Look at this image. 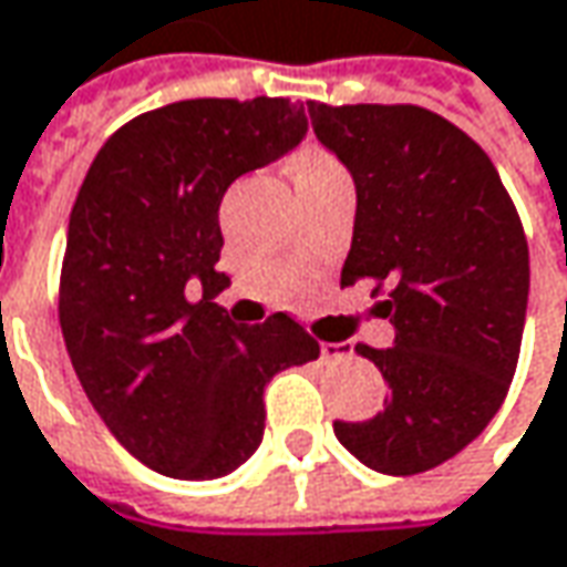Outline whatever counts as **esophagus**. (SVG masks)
<instances>
[{"label":"esophagus","mask_w":567,"mask_h":567,"mask_svg":"<svg viewBox=\"0 0 567 567\" xmlns=\"http://www.w3.org/2000/svg\"><path fill=\"white\" fill-rule=\"evenodd\" d=\"M321 357L324 360H350L353 357V347L347 343V340H340V343H328V340H321Z\"/></svg>","instance_id":"1"}]
</instances>
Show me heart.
<instances>
[{
    "label": "heart",
    "instance_id": "1",
    "mask_svg": "<svg viewBox=\"0 0 567 567\" xmlns=\"http://www.w3.org/2000/svg\"><path fill=\"white\" fill-rule=\"evenodd\" d=\"M343 173V166L331 157V154H324V151H302L299 157H296V183H302V179H321V176H338Z\"/></svg>",
    "mask_w": 567,
    "mask_h": 567
}]
</instances>
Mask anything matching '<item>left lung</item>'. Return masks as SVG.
Instances as JSON below:
<instances>
[{
	"mask_svg": "<svg viewBox=\"0 0 567 567\" xmlns=\"http://www.w3.org/2000/svg\"><path fill=\"white\" fill-rule=\"evenodd\" d=\"M318 142L353 176L357 220L340 287L384 293L394 347L357 343L388 381L384 410L334 435L365 467L413 476L489 425L520 357L530 255L489 154L413 103L309 100Z\"/></svg>",
	"mask_w": 567,
	"mask_h": 567,
	"instance_id": "left-lung-1",
	"label": "left lung"
}]
</instances>
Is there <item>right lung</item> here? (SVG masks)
<instances>
[{
  "label": "right lung",
  "mask_w": 567,
  "mask_h": 567,
  "mask_svg": "<svg viewBox=\"0 0 567 567\" xmlns=\"http://www.w3.org/2000/svg\"><path fill=\"white\" fill-rule=\"evenodd\" d=\"M306 128L287 97L179 100L113 132L78 188L59 277L65 350L116 442L164 476L246 464L265 435V384L318 360L287 312L236 324L214 302L229 284L217 271L227 188Z\"/></svg>",
  "instance_id": "obj_1"
}]
</instances>
